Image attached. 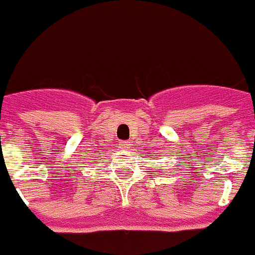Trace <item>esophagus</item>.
<instances>
[{
	"mask_svg": "<svg viewBox=\"0 0 255 255\" xmlns=\"http://www.w3.org/2000/svg\"><path fill=\"white\" fill-rule=\"evenodd\" d=\"M129 141H120V148L123 150H128L129 149Z\"/></svg>",
	"mask_w": 255,
	"mask_h": 255,
	"instance_id": "obj_1",
	"label": "esophagus"
}]
</instances>
